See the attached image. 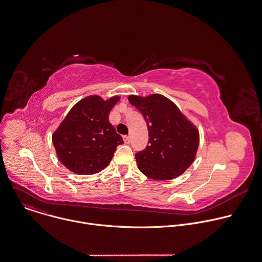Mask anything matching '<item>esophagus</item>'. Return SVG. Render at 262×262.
Wrapping results in <instances>:
<instances>
[{"instance_id": "obj_1", "label": "esophagus", "mask_w": 262, "mask_h": 262, "mask_svg": "<svg viewBox=\"0 0 262 262\" xmlns=\"http://www.w3.org/2000/svg\"><path fill=\"white\" fill-rule=\"evenodd\" d=\"M123 142H124L125 144H129V143H130V138H129L128 136H124V137H123Z\"/></svg>"}]
</instances>
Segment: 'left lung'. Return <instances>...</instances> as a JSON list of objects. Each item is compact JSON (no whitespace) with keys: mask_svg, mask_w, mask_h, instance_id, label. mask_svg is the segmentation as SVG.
Returning <instances> with one entry per match:
<instances>
[{"mask_svg":"<svg viewBox=\"0 0 262 262\" xmlns=\"http://www.w3.org/2000/svg\"><path fill=\"white\" fill-rule=\"evenodd\" d=\"M128 101L144 116L150 137L147 147L136 153L139 169L160 181L184 173L193 163L199 146L197 128L164 96H129Z\"/></svg>","mask_w":262,"mask_h":262,"instance_id":"obj_1","label":"left lung"}]
</instances>
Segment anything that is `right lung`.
<instances>
[{"label": "right lung", "mask_w": 262, "mask_h": 262, "mask_svg": "<svg viewBox=\"0 0 262 262\" xmlns=\"http://www.w3.org/2000/svg\"><path fill=\"white\" fill-rule=\"evenodd\" d=\"M119 97L104 101L99 96L80 100L68 112L52 140L61 163L77 174H93L110 163L118 145L123 144L109 122L110 110Z\"/></svg>", "instance_id": "add662e5"}]
</instances>
